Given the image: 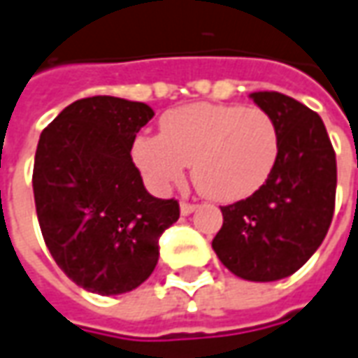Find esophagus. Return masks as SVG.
Returning <instances> with one entry per match:
<instances>
[{
	"label": "esophagus",
	"instance_id": "obj_1",
	"mask_svg": "<svg viewBox=\"0 0 358 358\" xmlns=\"http://www.w3.org/2000/svg\"><path fill=\"white\" fill-rule=\"evenodd\" d=\"M194 211H196V205L194 203H186V201L180 203V213L182 215H192Z\"/></svg>",
	"mask_w": 358,
	"mask_h": 358
}]
</instances>
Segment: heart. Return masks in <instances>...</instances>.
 Segmentation results:
<instances>
[{"label": "heart", "instance_id": "b5f03b06", "mask_svg": "<svg viewBox=\"0 0 358 358\" xmlns=\"http://www.w3.org/2000/svg\"><path fill=\"white\" fill-rule=\"evenodd\" d=\"M281 134L271 114L236 104H187L161 118V134L139 136L131 157L147 184L164 192L192 178L205 197L231 203L256 194L277 166Z\"/></svg>", "mask_w": 358, "mask_h": 358}]
</instances>
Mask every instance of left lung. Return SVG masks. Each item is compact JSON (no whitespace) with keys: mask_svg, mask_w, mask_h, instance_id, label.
<instances>
[{"mask_svg":"<svg viewBox=\"0 0 358 358\" xmlns=\"http://www.w3.org/2000/svg\"><path fill=\"white\" fill-rule=\"evenodd\" d=\"M250 99L277 122L281 153L256 194L221 207L213 250L236 277L267 283L299 271L326 238L336 207L337 164L316 112L275 91L252 92Z\"/></svg>","mask_w":358,"mask_h":358,"instance_id":"1","label":"left lung"}]
</instances>
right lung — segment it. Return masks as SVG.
<instances>
[{
  "label": "right lung",
  "instance_id": "obj_1",
  "mask_svg": "<svg viewBox=\"0 0 358 358\" xmlns=\"http://www.w3.org/2000/svg\"><path fill=\"white\" fill-rule=\"evenodd\" d=\"M155 112L116 96L81 99L40 134L32 189L40 231L59 269L102 296L153 273L159 238L178 221L176 199L153 197L131 161Z\"/></svg>",
  "mask_w": 358,
  "mask_h": 358
}]
</instances>
